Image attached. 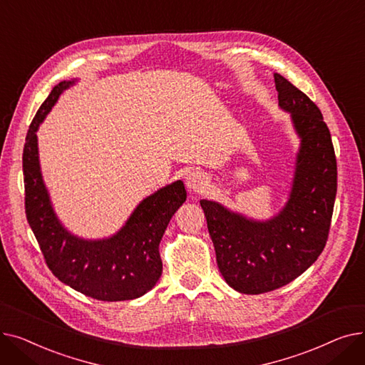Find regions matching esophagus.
Instances as JSON below:
<instances>
[{"label": "esophagus", "mask_w": 365, "mask_h": 365, "mask_svg": "<svg viewBox=\"0 0 365 365\" xmlns=\"http://www.w3.org/2000/svg\"><path fill=\"white\" fill-rule=\"evenodd\" d=\"M186 186L190 190H195V192H200L205 186H207V178L202 175V173L194 171L186 178Z\"/></svg>", "instance_id": "34e87169"}]
</instances>
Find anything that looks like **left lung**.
Wrapping results in <instances>:
<instances>
[{
    "label": "left lung",
    "instance_id": "1",
    "mask_svg": "<svg viewBox=\"0 0 365 365\" xmlns=\"http://www.w3.org/2000/svg\"><path fill=\"white\" fill-rule=\"evenodd\" d=\"M279 106L292 113L300 149L290 198L266 222L247 219L219 202L201 200L219 271L234 290L260 294L302 275L329 238L337 192L331 134L318 106L275 73Z\"/></svg>",
    "mask_w": 365,
    "mask_h": 365
}]
</instances>
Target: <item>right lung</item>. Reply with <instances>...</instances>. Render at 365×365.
Masks as SVG:
<instances>
[{
	"label": "right lung",
	"instance_id": "1",
	"mask_svg": "<svg viewBox=\"0 0 365 365\" xmlns=\"http://www.w3.org/2000/svg\"><path fill=\"white\" fill-rule=\"evenodd\" d=\"M75 81L53 87L32 120L24 148L25 213L41 248L48 269L63 284L103 302L138 299L161 277L160 242L170 219L186 201L178 180L145 198L120 231L106 240H83L72 235L56 217L38 161L36 130Z\"/></svg>",
	"mask_w": 365,
	"mask_h": 365
}]
</instances>
